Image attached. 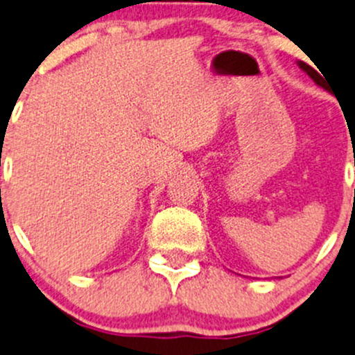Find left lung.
<instances>
[{"mask_svg": "<svg viewBox=\"0 0 355 355\" xmlns=\"http://www.w3.org/2000/svg\"><path fill=\"white\" fill-rule=\"evenodd\" d=\"M297 65H299L300 68H302V70H304V71H306V73H307V75H309V77H311V78H313V80H314V82H316V84H318V85H320V87L327 89V84H324V78H323V77H321V75H320V73H318V71H316V70H314V68H313V67H311V65H307V63H304V62H297Z\"/></svg>", "mask_w": 355, "mask_h": 355, "instance_id": "obj_1", "label": "left lung"}]
</instances>
